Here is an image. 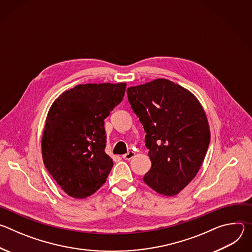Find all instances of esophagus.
<instances>
[{
	"mask_svg": "<svg viewBox=\"0 0 252 252\" xmlns=\"http://www.w3.org/2000/svg\"><path fill=\"white\" fill-rule=\"evenodd\" d=\"M134 153L132 152V151H129V152H127L126 155H124L123 156V158H124V159H126V160H129V159H131L133 157H134Z\"/></svg>",
	"mask_w": 252,
	"mask_h": 252,
	"instance_id": "1",
	"label": "esophagus"
}]
</instances>
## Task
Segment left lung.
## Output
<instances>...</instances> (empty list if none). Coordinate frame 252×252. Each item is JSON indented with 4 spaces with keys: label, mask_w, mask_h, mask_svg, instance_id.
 <instances>
[{
    "label": "left lung",
    "mask_w": 252,
    "mask_h": 252,
    "mask_svg": "<svg viewBox=\"0 0 252 252\" xmlns=\"http://www.w3.org/2000/svg\"><path fill=\"white\" fill-rule=\"evenodd\" d=\"M126 93L147 133L152 167L143 182L160 194L176 195L195 177L209 146L203 107L189 90L165 79L130 87Z\"/></svg>",
    "instance_id": "8db88e82"
}]
</instances>
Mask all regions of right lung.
Wrapping results in <instances>:
<instances>
[{
	"mask_svg": "<svg viewBox=\"0 0 252 252\" xmlns=\"http://www.w3.org/2000/svg\"><path fill=\"white\" fill-rule=\"evenodd\" d=\"M126 88V83L79 85L53 102L42 155L46 168L67 195L86 198L105 183L114 162L104 152V119L123 100Z\"/></svg>",
	"mask_w": 252,
	"mask_h": 252,
	"instance_id": "add662e5",
	"label": "right lung"
}]
</instances>
